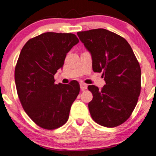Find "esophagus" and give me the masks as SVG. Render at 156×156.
<instances>
[{
  "label": "esophagus",
  "instance_id": "esophagus-1",
  "mask_svg": "<svg viewBox=\"0 0 156 156\" xmlns=\"http://www.w3.org/2000/svg\"><path fill=\"white\" fill-rule=\"evenodd\" d=\"M80 88L82 90H84V89H87V85L84 83H80Z\"/></svg>",
  "mask_w": 156,
  "mask_h": 156
}]
</instances>
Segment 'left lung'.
Instances as JSON below:
<instances>
[{
    "mask_svg": "<svg viewBox=\"0 0 156 156\" xmlns=\"http://www.w3.org/2000/svg\"><path fill=\"white\" fill-rule=\"evenodd\" d=\"M77 35L92 58V69L102 72L106 84L101 90L89 85L93 99L88 104L98 124L115 127L129 118L140 92L141 71L126 40L106 29L78 32Z\"/></svg>",
    "mask_w": 156,
    "mask_h": 156,
    "instance_id": "8db88e82",
    "label": "left lung"
}]
</instances>
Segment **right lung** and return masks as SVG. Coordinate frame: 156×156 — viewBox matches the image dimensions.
<instances>
[{"label": "right lung", "mask_w": 156, "mask_h": 156, "mask_svg": "<svg viewBox=\"0 0 156 156\" xmlns=\"http://www.w3.org/2000/svg\"><path fill=\"white\" fill-rule=\"evenodd\" d=\"M78 42L74 34L44 33L29 40L19 55L15 69L19 99L30 118L44 129H57L67 122L80 93L76 81L55 84L54 79Z\"/></svg>", "instance_id": "add662e5"}]
</instances>
